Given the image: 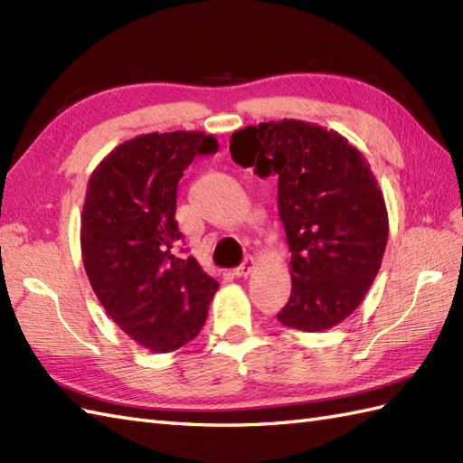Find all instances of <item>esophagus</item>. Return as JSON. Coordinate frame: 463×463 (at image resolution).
<instances>
[{"instance_id": "1", "label": "esophagus", "mask_w": 463, "mask_h": 463, "mask_svg": "<svg viewBox=\"0 0 463 463\" xmlns=\"http://www.w3.org/2000/svg\"><path fill=\"white\" fill-rule=\"evenodd\" d=\"M254 270V259L252 257H249V259H244V262L241 264V267H237L234 269V277H249V274Z\"/></svg>"}]
</instances>
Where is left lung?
Returning a JSON list of instances; mask_svg holds the SVG:
<instances>
[{"label":"left lung","instance_id":"obj_1","mask_svg":"<svg viewBox=\"0 0 463 463\" xmlns=\"http://www.w3.org/2000/svg\"><path fill=\"white\" fill-rule=\"evenodd\" d=\"M232 161L279 179V214L290 249L292 292L277 317L320 332L360 307L380 270L388 211L368 161L346 137L282 119L231 137Z\"/></svg>","mask_w":463,"mask_h":463}]
</instances>
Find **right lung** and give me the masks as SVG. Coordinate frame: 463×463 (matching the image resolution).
Wrapping results in <instances>:
<instances>
[{
	"label": "right lung",
	"instance_id": "1",
	"mask_svg": "<svg viewBox=\"0 0 463 463\" xmlns=\"http://www.w3.org/2000/svg\"><path fill=\"white\" fill-rule=\"evenodd\" d=\"M219 149L203 131L146 133L91 173L81 213V257L93 292L127 336L153 352L201 332L219 282L179 259L176 186L196 155Z\"/></svg>",
	"mask_w": 463,
	"mask_h": 463
}]
</instances>
